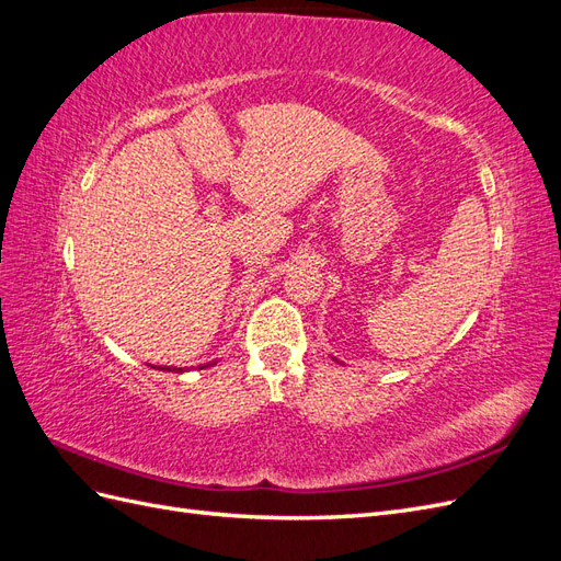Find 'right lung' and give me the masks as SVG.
<instances>
[{
  "mask_svg": "<svg viewBox=\"0 0 561 561\" xmlns=\"http://www.w3.org/2000/svg\"><path fill=\"white\" fill-rule=\"evenodd\" d=\"M175 371H182V369H175Z\"/></svg>",
  "mask_w": 561,
  "mask_h": 561,
  "instance_id": "right-lung-1",
  "label": "right lung"
}]
</instances>
